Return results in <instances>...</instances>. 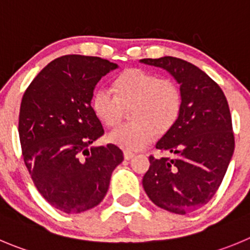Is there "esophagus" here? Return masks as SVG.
Here are the masks:
<instances>
[{"label":"esophagus","mask_w":250,"mask_h":250,"mask_svg":"<svg viewBox=\"0 0 250 250\" xmlns=\"http://www.w3.org/2000/svg\"><path fill=\"white\" fill-rule=\"evenodd\" d=\"M135 156V153L134 152H130V151H124V158L125 159H127V161H129V159H131L132 157Z\"/></svg>","instance_id":"1"}]
</instances>
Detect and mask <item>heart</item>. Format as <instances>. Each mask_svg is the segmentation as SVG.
Instances as JSON below:
<instances>
[{"label": "heart", "mask_w": 250, "mask_h": 250, "mask_svg": "<svg viewBox=\"0 0 250 250\" xmlns=\"http://www.w3.org/2000/svg\"><path fill=\"white\" fill-rule=\"evenodd\" d=\"M109 89L99 88L92 94L91 108L96 118L108 127L118 126L123 106L131 104L132 123L116 129L109 140L127 151H139L157 135L166 134L182 111V94L170 81L141 68H127L115 76Z\"/></svg>", "instance_id": "obj_1"}]
</instances>
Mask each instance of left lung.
<instances>
[{"label":"left lung","instance_id":"1","mask_svg":"<svg viewBox=\"0 0 250 250\" xmlns=\"http://www.w3.org/2000/svg\"><path fill=\"white\" fill-rule=\"evenodd\" d=\"M140 62L167 71L182 94L177 123L156 144L173 157H149L142 185L154 205L185 215L212 199L233 156L227 99L215 81L188 61L165 56Z\"/></svg>","mask_w":250,"mask_h":250}]
</instances>
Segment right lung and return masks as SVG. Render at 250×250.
Here are the masks:
<instances>
[{
	"label": "right lung",
	"mask_w": 250,
	"mask_h": 250,
	"mask_svg": "<svg viewBox=\"0 0 250 250\" xmlns=\"http://www.w3.org/2000/svg\"><path fill=\"white\" fill-rule=\"evenodd\" d=\"M119 66L96 56L66 55L45 66L20 111L23 159L38 191L65 213L93 208L123 162L115 145L92 146L104 134L91 108L97 83Z\"/></svg>",
	"instance_id": "right-lung-1"
}]
</instances>
